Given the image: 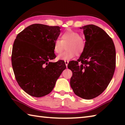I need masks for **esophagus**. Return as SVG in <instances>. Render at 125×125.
Here are the masks:
<instances>
[{"mask_svg":"<svg viewBox=\"0 0 125 125\" xmlns=\"http://www.w3.org/2000/svg\"><path fill=\"white\" fill-rule=\"evenodd\" d=\"M64 62H65V65H66V67H67V66H68V63H69V61H64Z\"/></svg>","mask_w":125,"mask_h":125,"instance_id":"esophagus-1","label":"esophagus"}]
</instances>
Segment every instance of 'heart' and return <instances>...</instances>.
<instances>
[{
    "mask_svg": "<svg viewBox=\"0 0 125 125\" xmlns=\"http://www.w3.org/2000/svg\"><path fill=\"white\" fill-rule=\"evenodd\" d=\"M61 39L55 41L53 50L56 53H60L66 45V51L57 56L59 60H69L74 57L76 54L80 55L85 48V41L79 33L72 30H68L61 35Z\"/></svg>",
    "mask_w": 125,
    "mask_h": 125,
    "instance_id": "b5f03b06",
    "label": "heart"
}]
</instances>
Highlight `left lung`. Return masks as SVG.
Wrapping results in <instances>:
<instances>
[{
  "instance_id": "obj_1",
  "label": "left lung",
  "mask_w": 125,
  "mask_h": 125,
  "mask_svg": "<svg viewBox=\"0 0 125 125\" xmlns=\"http://www.w3.org/2000/svg\"><path fill=\"white\" fill-rule=\"evenodd\" d=\"M83 30L85 48L77 61H72L68 68L73 73L70 84L80 98L92 99L104 91L113 78L116 66V50L111 38L94 25Z\"/></svg>"
}]
</instances>
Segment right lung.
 I'll return each instance as SVG.
<instances>
[{"label":"right lung","instance_id":"add662e5","mask_svg":"<svg viewBox=\"0 0 125 125\" xmlns=\"http://www.w3.org/2000/svg\"><path fill=\"white\" fill-rule=\"evenodd\" d=\"M60 29L59 26L32 24L15 40L12 67L18 84L30 95L40 98L49 94L66 68L62 60L50 62L56 58L53 45Z\"/></svg>","mask_w":125,"mask_h":125}]
</instances>
